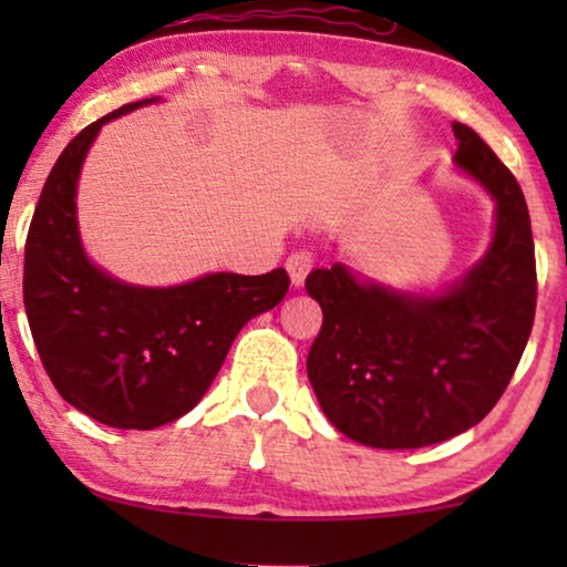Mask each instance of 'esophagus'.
I'll list each match as a JSON object with an SVG mask.
<instances>
[{
  "label": "esophagus",
  "mask_w": 567,
  "mask_h": 567,
  "mask_svg": "<svg viewBox=\"0 0 567 567\" xmlns=\"http://www.w3.org/2000/svg\"><path fill=\"white\" fill-rule=\"evenodd\" d=\"M315 268V255L312 252H291L286 258V270H289V278L293 286L305 284L309 270Z\"/></svg>",
  "instance_id": "obj_1"
}]
</instances>
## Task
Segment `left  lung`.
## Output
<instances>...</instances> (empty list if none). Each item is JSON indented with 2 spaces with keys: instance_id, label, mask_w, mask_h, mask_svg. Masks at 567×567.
<instances>
[{
  "instance_id": "1",
  "label": "left lung",
  "mask_w": 567,
  "mask_h": 567,
  "mask_svg": "<svg viewBox=\"0 0 567 567\" xmlns=\"http://www.w3.org/2000/svg\"><path fill=\"white\" fill-rule=\"evenodd\" d=\"M454 165L495 200L493 243L446 291H394L343 262L305 289L322 307L307 374L343 436L374 449H421L477 425L495 408L529 340L537 262L529 208L511 169L464 123Z\"/></svg>"
}]
</instances>
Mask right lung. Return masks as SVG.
<instances>
[{"instance_id": "right-lung-1", "label": "right lung", "mask_w": 567, "mask_h": 567, "mask_svg": "<svg viewBox=\"0 0 567 567\" xmlns=\"http://www.w3.org/2000/svg\"><path fill=\"white\" fill-rule=\"evenodd\" d=\"M157 100L123 105L69 142L25 243L22 299L45 374L69 405L113 429L150 431L196 408L237 332L289 291L284 268L150 289L123 284L87 258L74 200L82 162L107 121Z\"/></svg>"}]
</instances>
